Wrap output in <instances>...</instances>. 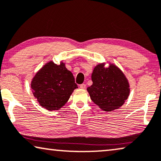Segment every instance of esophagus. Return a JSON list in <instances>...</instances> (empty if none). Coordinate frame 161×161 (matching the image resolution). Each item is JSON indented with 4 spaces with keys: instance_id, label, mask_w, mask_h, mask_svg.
<instances>
[{
    "instance_id": "1",
    "label": "esophagus",
    "mask_w": 161,
    "mask_h": 161,
    "mask_svg": "<svg viewBox=\"0 0 161 161\" xmlns=\"http://www.w3.org/2000/svg\"><path fill=\"white\" fill-rule=\"evenodd\" d=\"M80 87L81 88V89H85L86 85H85V84H81V85H80Z\"/></svg>"
}]
</instances>
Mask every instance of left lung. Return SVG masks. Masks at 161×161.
Masks as SVG:
<instances>
[{
  "label": "left lung",
  "mask_w": 161,
  "mask_h": 161,
  "mask_svg": "<svg viewBox=\"0 0 161 161\" xmlns=\"http://www.w3.org/2000/svg\"><path fill=\"white\" fill-rule=\"evenodd\" d=\"M92 85L87 87L90 98L101 109L110 112L125 103L130 92L129 84L123 72L115 65L99 64L92 74Z\"/></svg>",
  "instance_id": "8db88e82"
}]
</instances>
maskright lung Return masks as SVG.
<instances>
[{"label":"right lung","instance_id":"obj_1","mask_svg":"<svg viewBox=\"0 0 161 161\" xmlns=\"http://www.w3.org/2000/svg\"><path fill=\"white\" fill-rule=\"evenodd\" d=\"M73 74L63 63L49 62L33 78L31 88L40 105L48 110H58L69 100L77 88Z\"/></svg>","mask_w":161,"mask_h":161}]
</instances>
